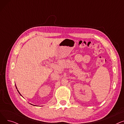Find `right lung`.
Instances as JSON below:
<instances>
[{
    "label": "right lung",
    "instance_id": "1",
    "mask_svg": "<svg viewBox=\"0 0 124 124\" xmlns=\"http://www.w3.org/2000/svg\"><path fill=\"white\" fill-rule=\"evenodd\" d=\"M17 91H18V90H17ZM18 92L19 93V92H18ZM19 93V94H20V93Z\"/></svg>",
    "mask_w": 124,
    "mask_h": 124
}]
</instances>
